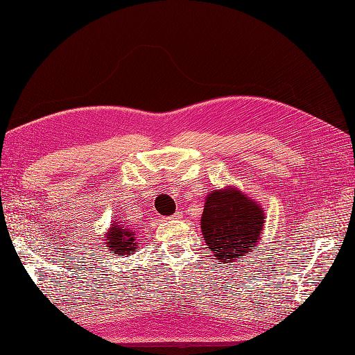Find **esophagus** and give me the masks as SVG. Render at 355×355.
Segmentation results:
<instances>
[{"mask_svg": "<svg viewBox=\"0 0 355 355\" xmlns=\"http://www.w3.org/2000/svg\"><path fill=\"white\" fill-rule=\"evenodd\" d=\"M182 217H183L182 213H175V214H173V218H176V220H179V218H182Z\"/></svg>", "mask_w": 355, "mask_h": 355, "instance_id": "esophagus-1", "label": "esophagus"}]
</instances>
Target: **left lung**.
I'll return each mask as SVG.
<instances>
[{"mask_svg": "<svg viewBox=\"0 0 355 355\" xmlns=\"http://www.w3.org/2000/svg\"><path fill=\"white\" fill-rule=\"evenodd\" d=\"M261 204L236 187H225L207 193L201 216L204 241L216 260L235 263L251 254L264 229Z\"/></svg>", "mask_w": 355, "mask_h": 355, "instance_id": "left-lung-1", "label": "left lung"}]
</instances>
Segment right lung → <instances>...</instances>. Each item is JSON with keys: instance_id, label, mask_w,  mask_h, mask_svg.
I'll list each match as a JSON object with an SVG mask.
<instances>
[{"instance_id": "right-lung-1", "label": "right lung", "mask_w": 355, "mask_h": 355, "mask_svg": "<svg viewBox=\"0 0 355 355\" xmlns=\"http://www.w3.org/2000/svg\"><path fill=\"white\" fill-rule=\"evenodd\" d=\"M125 222H117L113 220L112 226L105 232V245L107 250L117 255L133 254L138 248L137 230L123 225Z\"/></svg>"}]
</instances>
